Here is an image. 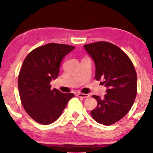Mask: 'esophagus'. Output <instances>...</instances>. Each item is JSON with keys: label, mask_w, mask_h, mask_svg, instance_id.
Segmentation results:
<instances>
[{"label": "esophagus", "mask_w": 153, "mask_h": 153, "mask_svg": "<svg viewBox=\"0 0 153 153\" xmlns=\"http://www.w3.org/2000/svg\"><path fill=\"white\" fill-rule=\"evenodd\" d=\"M76 96L79 97H82V98H87L90 97L88 94H83V93H77Z\"/></svg>", "instance_id": "obj_1"}]
</instances>
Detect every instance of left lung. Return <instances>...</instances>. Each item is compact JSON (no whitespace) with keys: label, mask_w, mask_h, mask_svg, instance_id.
Wrapping results in <instances>:
<instances>
[{"label":"left lung","mask_w":153,"mask_h":153,"mask_svg":"<svg viewBox=\"0 0 153 153\" xmlns=\"http://www.w3.org/2000/svg\"><path fill=\"white\" fill-rule=\"evenodd\" d=\"M95 65V79L106 87L103 98L93 95L97 106L91 116L96 122L110 125L122 119L134 102L137 76L131 60L120 48L106 42L83 46Z\"/></svg>","instance_id":"8db88e82"}]
</instances>
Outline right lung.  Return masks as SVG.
Listing matches in <instances>:
<instances>
[{
	"label": "right lung",
	"instance_id": "1",
	"mask_svg": "<svg viewBox=\"0 0 153 153\" xmlns=\"http://www.w3.org/2000/svg\"><path fill=\"white\" fill-rule=\"evenodd\" d=\"M74 49L62 44H47L33 50L23 62L18 77L21 101L27 114L39 124L55 122L74 96L51 90L50 85L59 74L62 60Z\"/></svg>",
	"mask_w": 153,
	"mask_h": 153
}]
</instances>
